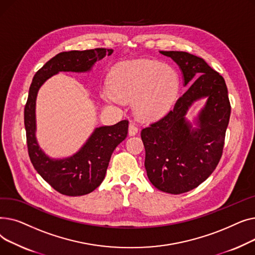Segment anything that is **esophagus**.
<instances>
[{"label": "esophagus", "instance_id": "esophagus-1", "mask_svg": "<svg viewBox=\"0 0 255 255\" xmlns=\"http://www.w3.org/2000/svg\"><path fill=\"white\" fill-rule=\"evenodd\" d=\"M137 132H138V128H137L136 124H135V123H132V122H131V123L129 124V129H128V133H129V135H130V136L135 135Z\"/></svg>", "mask_w": 255, "mask_h": 255}]
</instances>
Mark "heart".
Wrapping results in <instances>:
<instances>
[{"label":"heart","instance_id":"heart-1","mask_svg":"<svg viewBox=\"0 0 255 255\" xmlns=\"http://www.w3.org/2000/svg\"><path fill=\"white\" fill-rule=\"evenodd\" d=\"M110 87L103 98L133 101V111L143 120H156L165 115L175 101L180 80L171 67L150 60H136L113 69Z\"/></svg>","mask_w":255,"mask_h":255}]
</instances>
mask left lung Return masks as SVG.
Here are the masks:
<instances>
[{
  "label": "left lung",
  "instance_id": "obj_1",
  "mask_svg": "<svg viewBox=\"0 0 255 255\" xmlns=\"http://www.w3.org/2000/svg\"><path fill=\"white\" fill-rule=\"evenodd\" d=\"M175 61L190 86L173 110L141 130L144 167L157 189L170 194L190 191L215 170L222 156L231 103L224 78L202 58L185 51H160ZM207 98L192 128L184 116L196 100Z\"/></svg>",
  "mask_w": 255,
  "mask_h": 255
}]
</instances>
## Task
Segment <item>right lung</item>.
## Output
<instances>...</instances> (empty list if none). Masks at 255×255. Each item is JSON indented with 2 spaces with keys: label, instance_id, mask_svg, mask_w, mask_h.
Instances as JSON below:
<instances>
[{
  "label": "right lung",
  "instance_id": "right-lung-1",
  "mask_svg": "<svg viewBox=\"0 0 255 255\" xmlns=\"http://www.w3.org/2000/svg\"><path fill=\"white\" fill-rule=\"evenodd\" d=\"M113 49L95 48L58 53L39 69L29 90L24 106V127L31 162L37 172L55 190L68 196H80L95 190L104 180L114 150L128 133V121L112 126L98 127L74 155L64 159H51L40 148L36 139V98L46 80L61 71L88 72L93 65Z\"/></svg>",
  "mask_w": 255,
  "mask_h": 255
}]
</instances>
